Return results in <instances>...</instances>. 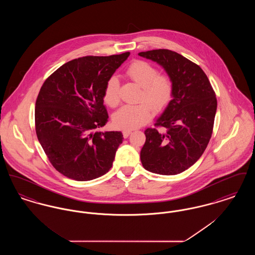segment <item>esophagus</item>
Instances as JSON below:
<instances>
[{
	"mask_svg": "<svg viewBox=\"0 0 255 255\" xmlns=\"http://www.w3.org/2000/svg\"><path fill=\"white\" fill-rule=\"evenodd\" d=\"M132 130H124L123 132H122V133H123V137L124 138H126V137H128L129 135H130V133H132Z\"/></svg>",
	"mask_w": 255,
	"mask_h": 255,
	"instance_id": "esophagus-1",
	"label": "esophagus"
}]
</instances>
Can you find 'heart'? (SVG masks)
<instances>
[{
	"label": "heart",
	"mask_w": 255,
	"mask_h": 255,
	"mask_svg": "<svg viewBox=\"0 0 255 255\" xmlns=\"http://www.w3.org/2000/svg\"><path fill=\"white\" fill-rule=\"evenodd\" d=\"M125 74L135 84L142 88L140 101L148 102L155 111L164 109L173 94V85L169 77L158 74V71L145 61L135 60L126 69ZM120 82L117 77H111L104 89V101L111 107L120 104ZM147 103V104H148ZM145 102L138 105H125L113 117L114 125L124 130H133L146 124L152 118L153 111Z\"/></svg>",
	"instance_id": "obj_1"
}]
</instances>
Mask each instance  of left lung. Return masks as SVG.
Wrapping results in <instances>:
<instances>
[{"mask_svg": "<svg viewBox=\"0 0 255 255\" xmlns=\"http://www.w3.org/2000/svg\"><path fill=\"white\" fill-rule=\"evenodd\" d=\"M163 68L173 85L172 99L156 120L163 131L147 128L140 160L147 171L177 175L201 158L212 134L217 99L204 71L169 49L138 53Z\"/></svg>", "mask_w": 255, "mask_h": 255, "instance_id": "left-lung-1", "label": "left lung"}]
</instances>
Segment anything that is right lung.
I'll list each match as a JSON object with an SVG mask.
<instances>
[{
    "mask_svg": "<svg viewBox=\"0 0 255 255\" xmlns=\"http://www.w3.org/2000/svg\"><path fill=\"white\" fill-rule=\"evenodd\" d=\"M130 52L85 56L57 69L35 103L37 137L53 167L69 179L99 178L112 167L122 132L95 130L108 122L104 89Z\"/></svg>",
    "mask_w": 255,
    "mask_h": 255,
    "instance_id": "right-lung-1",
    "label": "right lung"
}]
</instances>
